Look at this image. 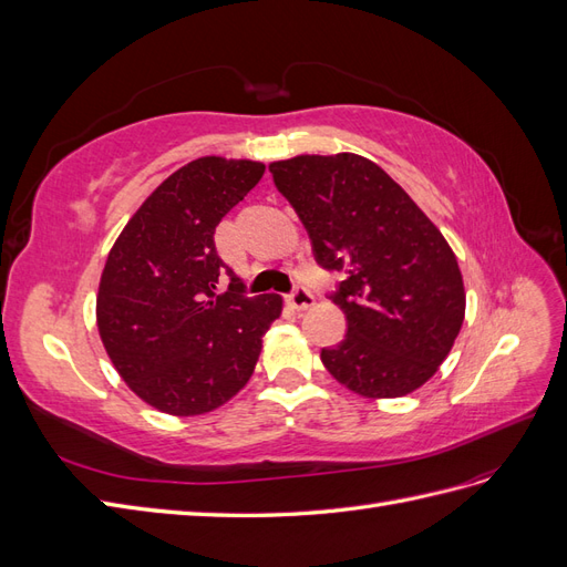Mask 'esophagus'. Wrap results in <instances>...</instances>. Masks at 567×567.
I'll use <instances>...</instances> for the list:
<instances>
[{
  "label": "esophagus",
  "instance_id": "34e87169",
  "mask_svg": "<svg viewBox=\"0 0 567 567\" xmlns=\"http://www.w3.org/2000/svg\"><path fill=\"white\" fill-rule=\"evenodd\" d=\"M288 300H290V305L296 307L298 312L310 310V307L315 305V296L310 293V288H305V286H296V290L288 296Z\"/></svg>",
  "mask_w": 567,
  "mask_h": 567
}]
</instances>
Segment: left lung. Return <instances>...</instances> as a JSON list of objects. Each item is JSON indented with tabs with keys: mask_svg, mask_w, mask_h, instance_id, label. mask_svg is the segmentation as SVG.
I'll return each instance as SVG.
<instances>
[{
	"mask_svg": "<svg viewBox=\"0 0 567 567\" xmlns=\"http://www.w3.org/2000/svg\"><path fill=\"white\" fill-rule=\"evenodd\" d=\"M312 238L317 262L346 271L333 302L348 333L321 350L333 379L369 400L404 398L447 359L466 315L456 255L385 169L357 153L269 165Z\"/></svg>",
	"mask_w": 567,
	"mask_h": 567,
	"instance_id": "1",
	"label": "left lung"
}]
</instances>
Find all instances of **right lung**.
<instances>
[{
	"mask_svg": "<svg viewBox=\"0 0 567 567\" xmlns=\"http://www.w3.org/2000/svg\"><path fill=\"white\" fill-rule=\"evenodd\" d=\"M262 175L257 161L186 163L140 205L109 252L96 293L101 342L120 379L163 414L200 416L229 402L281 315V296L244 293L213 238ZM225 270L230 288L219 295Z\"/></svg>",
	"mask_w": 567,
	"mask_h": 567,
	"instance_id": "1",
	"label": "right lung"
}]
</instances>
